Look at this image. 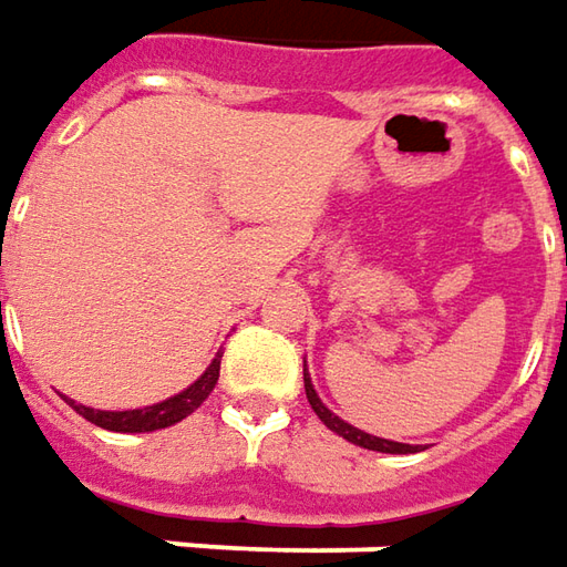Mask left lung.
Instances as JSON below:
<instances>
[{
    "label": "left lung",
    "mask_w": 567,
    "mask_h": 567,
    "mask_svg": "<svg viewBox=\"0 0 567 567\" xmlns=\"http://www.w3.org/2000/svg\"><path fill=\"white\" fill-rule=\"evenodd\" d=\"M305 393H308V403L310 409L320 415V422L327 425L330 431H336L339 437H346V441H352L358 447H364V451H381V454H412L415 447L412 444H400V441H386V437H374V434H368V431L355 429V425H349V422H342L336 412L323 406V400L317 396V390H313V383L308 378V364H305Z\"/></svg>",
    "instance_id": "8db88e82"
}]
</instances>
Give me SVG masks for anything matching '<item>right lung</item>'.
Listing matches in <instances>:
<instances>
[{
  "label": "right lung",
  "instance_id": "obj_1",
  "mask_svg": "<svg viewBox=\"0 0 567 567\" xmlns=\"http://www.w3.org/2000/svg\"><path fill=\"white\" fill-rule=\"evenodd\" d=\"M218 371H221V352L212 358V364L203 371L199 381H193L186 390H181L177 396L164 400V403H155V406L145 409H126V412H107V409H91L75 403V400H65L69 406L75 409L82 419H87L91 425L107 431H158L167 429V425H177L184 422L189 412L203 406L209 400V393L218 383Z\"/></svg>",
  "mask_w": 567,
  "mask_h": 567
}]
</instances>
